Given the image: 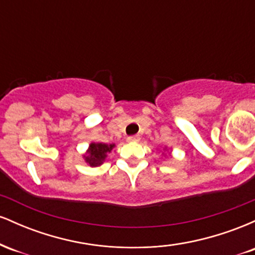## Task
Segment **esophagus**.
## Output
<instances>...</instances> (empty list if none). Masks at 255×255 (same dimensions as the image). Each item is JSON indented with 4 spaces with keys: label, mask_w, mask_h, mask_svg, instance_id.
<instances>
[{
    "label": "esophagus",
    "mask_w": 255,
    "mask_h": 255,
    "mask_svg": "<svg viewBox=\"0 0 255 255\" xmlns=\"http://www.w3.org/2000/svg\"><path fill=\"white\" fill-rule=\"evenodd\" d=\"M139 140H140L139 135H130L127 137L128 142H136V141H139Z\"/></svg>",
    "instance_id": "esophagus-1"
}]
</instances>
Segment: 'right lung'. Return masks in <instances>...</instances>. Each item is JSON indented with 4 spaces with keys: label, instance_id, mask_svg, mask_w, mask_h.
<instances>
[{
    "label": "right lung",
    "instance_id": "right-lung-1",
    "mask_svg": "<svg viewBox=\"0 0 255 255\" xmlns=\"http://www.w3.org/2000/svg\"><path fill=\"white\" fill-rule=\"evenodd\" d=\"M115 147V144H103V142H91L86 154H84L85 162L90 166L103 164L107 154Z\"/></svg>",
    "mask_w": 255,
    "mask_h": 255
}]
</instances>
